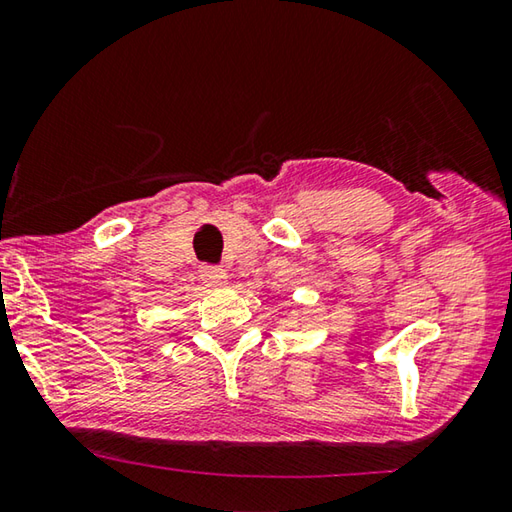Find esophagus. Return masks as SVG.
Listing matches in <instances>:
<instances>
[{"instance_id": "34e87169", "label": "esophagus", "mask_w": 512, "mask_h": 512, "mask_svg": "<svg viewBox=\"0 0 512 512\" xmlns=\"http://www.w3.org/2000/svg\"><path fill=\"white\" fill-rule=\"evenodd\" d=\"M201 280L206 282V286H210V288H219V286H226L228 275L224 268H219V266H203Z\"/></svg>"}]
</instances>
